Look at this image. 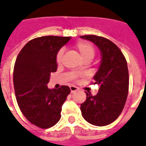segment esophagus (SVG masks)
I'll list each match as a JSON object with an SVG mask.
<instances>
[{
	"mask_svg": "<svg viewBox=\"0 0 146 146\" xmlns=\"http://www.w3.org/2000/svg\"><path fill=\"white\" fill-rule=\"evenodd\" d=\"M70 91H71V93H73V92H76V91L78 90V88H76V86H73V85L70 86Z\"/></svg>",
	"mask_w": 146,
	"mask_h": 146,
	"instance_id": "1",
	"label": "esophagus"
}]
</instances>
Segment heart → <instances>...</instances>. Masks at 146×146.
<instances>
[{"label":"heart","instance_id":"obj_1","mask_svg":"<svg viewBox=\"0 0 146 146\" xmlns=\"http://www.w3.org/2000/svg\"><path fill=\"white\" fill-rule=\"evenodd\" d=\"M75 48L78 50L81 56L84 60L87 59H90L92 60L93 57L95 56V48L93 45L90 43V42L84 41H78L75 44ZM64 50L63 49H60L56 54V57H55V60L58 64H60L62 61V57H63ZM80 70L81 69H79Z\"/></svg>","mask_w":146,"mask_h":146}]
</instances>
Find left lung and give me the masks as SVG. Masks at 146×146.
<instances>
[{
  "instance_id": "left-lung-1",
  "label": "left lung",
  "mask_w": 146,
  "mask_h": 146,
  "mask_svg": "<svg viewBox=\"0 0 146 146\" xmlns=\"http://www.w3.org/2000/svg\"><path fill=\"white\" fill-rule=\"evenodd\" d=\"M81 38L93 42L101 51L102 62L94 76L99 85L97 95L87 93L85 102L80 105L83 117L91 124L106 126L115 121L125 106L129 88V73L124 55L109 39L95 35Z\"/></svg>"
}]
</instances>
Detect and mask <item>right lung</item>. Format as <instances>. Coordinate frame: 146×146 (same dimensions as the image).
Masks as SVG:
<instances>
[{
	"label": "right lung",
	"instance_id": "right-lung-1",
	"mask_svg": "<svg viewBox=\"0 0 146 146\" xmlns=\"http://www.w3.org/2000/svg\"><path fill=\"white\" fill-rule=\"evenodd\" d=\"M69 36H44L31 40L18 54L13 84L19 107L25 117L40 128H49L61 118L62 106L70 93L68 86L49 89L51 73L57 70L56 54Z\"/></svg>",
	"mask_w": 146,
	"mask_h": 146
}]
</instances>
